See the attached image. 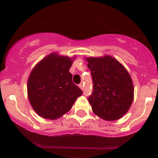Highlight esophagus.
Instances as JSON below:
<instances>
[{
    "label": "esophagus",
    "instance_id": "obj_1",
    "mask_svg": "<svg viewBox=\"0 0 158 158\" xmlns=\"http://www.w3.org/2000/svg\"><path fill=\"white\" fill-rule=\"evenodd\" d=\"M79 88H80V89H82V90H83V89H84V87H83V85H82V83H80V84H79Z\"/></svg>",
    "mask_w": 158,
    "mask_h": 158
}]
</instances>
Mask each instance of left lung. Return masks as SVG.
Returning a JSON list of instances; mask_svg holds the SVG:
<instances>
[{"label": "left lung", "mask_w": 158, "mask_h": 158, "mask_svg": "<svg viewBox=\"0 0 158 158\" xmlns=\"http://www.w3.org/2000/svg\"><path fill=\"white\" fill-rule=\"evenodd\" d=\"M93 91L89 97L93 112L108 121L117 120L129 110L134 98V88L128 71L110 56L88 57Z\"/></svg>", "instance_id": "1"}]
</instances>
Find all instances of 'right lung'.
<instances>
[{"instance_id":"add662e5","label":"right lung","mask_w":158,"mask_h":158,"mask_svg":"<svg viewBox=\"0 0 158 158\" xmlns=\"http://www.w3.org/2000/svg\"><path fill=\"white\" fill-rule=\"evenodd\" d=\"M72 59L52 53L31 70L28 79V98L40 117L49 119L62 117L82 94L69 72Z\"/></svg>"}]
</instances>
